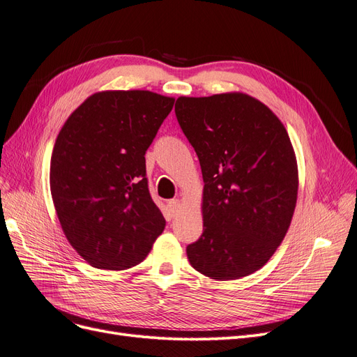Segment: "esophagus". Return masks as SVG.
<instances>
[{"mask_svg": "<svg viewBox=\"0 0 357 357\" xmlns=\"http://www.w3.org/2000/svg\"><path fill=\"white\" fill-rule=\"evenodd\" d=\"M168 211H169V215L171 218H176L178 213L181 212V204L180 201H177V199H174V201H169L168 202Z\"/></svg>", "mask_w": 357, "mask_h": 357, "instance_id": "esophagus-1", "label": "esophagus"}]
</instances>
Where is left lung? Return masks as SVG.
<instances>
[{"mask_svg": "<svg viewBox=\"0 0 357 357\" xmlns=\"http://www.w3.org/2000/svg\"><path fill=\"white\" fill-rule=\"evenodd\" d=\"M176 116L205 183L204 233L188 246V259L212 280L250 275L281 245L297 202V160L286 127L243 92L180 96Z\"/></svg>", "mask_w": 357, "mask_h": 357, "instance_id": "left-lung-1", "label": "left lung"}]
</instances>
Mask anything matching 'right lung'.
I'll list each match as a JSON object with an SVG mask.
<instances>
[{
	"label": "right lung",
	"mask_w": 357,
	"mask_h": 357,
	"mask_svg": "<svg viewBox=\"0 0 357 357\" xmlns=\"http://www.w3.org/2000/svg\"><path fill=\"white\" fill-rule=\"evenodd\" d=\"M174 98L102 91L70 114L56 136L50 186L68 243L93 268L144 261L165 228L148 190L145 153Z\"/></svg>",
	"instance_id": "add662e5"
}]
</instances>
